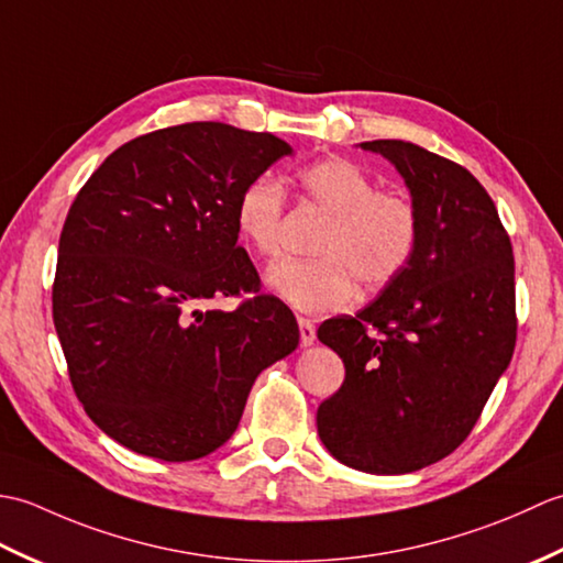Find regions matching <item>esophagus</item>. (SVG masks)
I'll list each match as a JSON object with an SVG mask.
<instances>
[{
    "mask_svg": "<svg viewBox=\"0 0 563 563\" xmlns=\"http://www.w3.org/2000/svg\"><path fill=\"white\" fill-rule=\"evenodd\" d=\"M297 327H300V343L305 345H312L314 339H317V329H314V321L307 319V317H300L297 319Z\"/></svg>",
    "mask_w": 563,
    "mask_h": 563,
    "instance_id": "esophagus-1",
    "label": "esophagus"
}]
</instances>
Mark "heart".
Returning <instances> with one entry per match:
<instances>
[{"mask_svg": "<svg viewBox=\"0 0 563 563\" xmlns=\"http://www.w3.org/2000/svg\"><path fill=\"white\" fill-rule=\"evenodd\" d=\"M300 196L329 214L312 251L317 258H288L268 271L271 288L302 312H336L355 295L382 290L409 268L421 236L416 202L399 188H375L361 164L327 157L295 174ZM285 194L273 178L246 184L234 206L239 239L271 258L283 246Z\"/></svg>", "mask_w": 563, "mask_h": 563, "instance_id": "obj_1", "label": "heart"}]
</instances>
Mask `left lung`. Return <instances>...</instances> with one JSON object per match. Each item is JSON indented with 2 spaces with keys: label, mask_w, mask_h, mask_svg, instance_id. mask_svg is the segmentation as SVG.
<instances>
[{
  "label": "left lung",
  "mask_w": 563,
  "mask_h": 563,
  "mask_svg": "<svg viewBox=\"0 0 563 563\" xmlns=\"http://www.w3.org/2000/svg\"><path fill=\"white\" fill-rule=\"evenodd\" d=\"M363 147L404 176L421 236L409 268L373 305L319 327L345 377L319 404L317 428L353 470L406 474L462 445L508 367L516 261L492 196L464 166L401 140Z\"/></svg>",
  "instance_id": "1"
}]
</instances>
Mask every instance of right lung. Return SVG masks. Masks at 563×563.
Masks as SVG:
<instances>
[{
  "label": "right lung",
  "instance_id": "1",
  "mask_svg": "<svg viewBox=\"0 0 563 563\" xmlns=\"http://www.w3.org/2000/svg\"><path fill=\"white\" fill-rule=\"evenodd\" d=\"M290 152L271 133L184 123L125 142L79 188L53 321L84 411L128 450L206 457L232 438L261 369L300 341L234 224L244 186ZM224 296L243 302L207 307Z\"/></svg>",
  "mask_w": 563,
  "mask_h": 563
}]
</instances>
